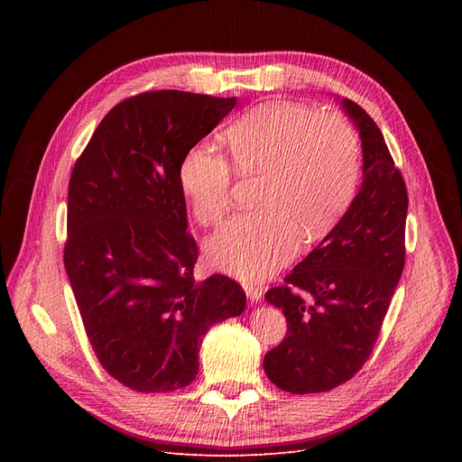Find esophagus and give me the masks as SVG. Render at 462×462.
I'll list each match as a JSON object with an SVG mask.
<instances>
[{"mask_svg": "<svg viewBox=\"0 0 462 462\" xmlns=\"http://www.w3.org/2000/svg\"><path fill=\"white\" fill-rule=\"evenodd\" d=\"M244 290H245V294H247V298H249L251 301H260L262 296H263L262 286L253 284V282H245V284H244Z\"/></svg>", "mask_w": 462, "mask_h": 462, "instance_id": "34e87169", "label": "esophagus"}]
</instances>
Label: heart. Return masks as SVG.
Masks as SVG:
<instances>
[{
    "instance_id": "1",
    "label": "heart",
    "mask_w": 462,
    "mask_h": 462,
    "mask_svg": "<svg viewBox=\"0 0 462 462\" xmlns=\"http://www.w3.org/2000/svg\"><path fill=\"white\" fill-rule=\"evenodd\" d=\"M241 178L258 181L253 204L218 228L206 244L215 270L262 279L279 270L303 239L324 236L350 206L359 181V140L343 117L298 103H263L225 133ZM178 180L202 225L223 218L232 197V168L213 145L194 143Z\"/></svg>"
}]
</instances>
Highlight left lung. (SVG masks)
Returning <instances> with one entry per match:
<instances>
[{
	"label": "left lung",
	"instance_id": "obj_1",
	"mask_svg": "<svg viewBox=\"0 0 462 462\" xmlns=\"http://www.w3.org/2000/svg\"><path fill=\"white\" fill-rule=\"evenodd\" d=\"M343 106L361 136V189L320 245L265 292L288 329L263 371L294 395L329 392L365 365L404 268L402 174L374 119L350 99Z\"/></svg>",
	"mask_w": 462,
	"mask_h": 462
}]
</instances>
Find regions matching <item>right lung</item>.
I'll return each mask as SVG.
<instances>
[{
	"label": "right lung",
	"mask_w": 462,
	"mask_h": 462,
	"mask_svg": "<svg viewBox=\"0 0 462 462\" xmlns=\"http://www.w3.org/2000/svg\"><path fill=\"white\" fill-rule=\"evenodd\" d=\"M234 106L178 89L129 97L70 172L65 270L97 359L133 392L189 385L208 329L245 309L230 277L194 281L199 245L178 180L183 155Z\"/></svg>",
	"instance_id": "add662e5"
}]
</instances>
